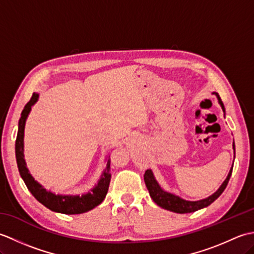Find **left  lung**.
I'll return each mask as SVG.
<instances>
[{
  "label": "left lung",
  "mask_w": 254,
  "mask_h": 254,
  "mask_svg": "<svg viewBox=\"0 0 254 254\" xmlns=\"http://www.w3.org/2000/svg\"><path fill=\"white\" fill-rule=\"evenodd\" d=\"M213 94L216 95L217 99H218V104L220 105V107H222L224 115H226L225 107H224V104L222 102V100H220L219 95L217 93H213ZM233 149H234V154H235V142H233ZM234 160H235V156H234ZM233 167H234V163H233V165H231V168L228 172V176L226 177V179L222 183V186L218 188V190L216 192H214L212 195H209V196L202 198V199H198V201H188V199L182 198L179 195H176V194H174V193L165 191L164 189L160 187L158 181L156 180L152 169H147L146 171H145L144 181H145V185H146V187H147V190L149 192L150 197H152L153 201L161 208H165L167 210H170V212L179 213V214L193 213V212H196V210H198V209L207 207L208 205H210L215 201V199L219 197L220 194L224 192L226 187H227V185H228L231 172H233Z\"/></svg>",
  "instance_id": "8db88e82"
}]
</instances>
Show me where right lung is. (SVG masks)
<instances>
[{
	"instance_id": "1",
	"label": "right lung",
	"mask_w": 254,
	"mask_h": 254,
	"mask_svg": "<svg viewBox=\"0 0 254 254\" xmlns=\"http://www.w3.org/2000/svg\"><path fill=\"white\" fill-rule=\"evenodd\" d=\"M38 99H39V94H32L31 99L25 106L24 110L21 111L20 119L18 121V132L15 143V154L21 179L24 180L26 187L28 188V190L35 196L37 201L45 205L47 208L51 209L52 212L67 215L83 214L88 212V210L98 206L107 195L111 179L110 160H107L106 168L102 171L97 185H95L94 188H91L90 191L87 193H83L82 195H79V194L73 195V194H57L52 191H48L44 186L40 185L31 176L29 169L27 168L24 155V134L26 121L31 111V107L36 104Z\"/></svg>"
}]
</instances>
